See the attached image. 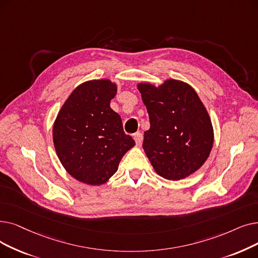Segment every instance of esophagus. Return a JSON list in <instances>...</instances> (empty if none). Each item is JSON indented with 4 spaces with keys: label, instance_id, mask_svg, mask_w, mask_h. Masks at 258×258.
Listing matches in <instances>:
<instances>
[{
    "label": "esophagus",
    "instance_id": "esophagus-1",
    "mask_svg": "<svg viewBox=\"0 0 258 258\" xmlns=\"http://www.w3.org/2000/svg\"><path fill=\"white\" fill-rule=\"evenodd\" d=\"M134 139H135V142H136V144H141V142H142V139H143V136H142V134L140 133V132H138V133H135L134 134Z\"/></svg>",
    "mask_w": 258,
    "mask_h": 258
}]
</instances>
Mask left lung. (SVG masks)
<instances>
[{"instance_id":"8db88e82","label":"left lung","mask_w":258,"mask_h":258,"mask_svg":"<svg viewBox=\"0 0 258 258\" xmlns=\"http://www.w3.org/2000/svg\"><path fill=\"white\" fill-rule=\"evenodd\" d=\"M138 89L151 123L142 147L156 173L180 180L196 172L208 159L214 133L193 87L170 79L159 87L140 83Z\"/></svg>"}]
</instances>
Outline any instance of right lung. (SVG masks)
<instances>
[{"label": "right lung", "instance_id": "right-lung-1", "mask_svg": "<svg viewBox=\"0 0 258 258\" xmlns=\"http://www.w3.org/2000/svg\"><path fill=\"white\" fill-rule=\"evenodd\" d=\"M116 93V84L109 80L84 82L71 94L54 121L55 152L64 169L81 182L105 183L135 145L109 106Z\"/></svg>", "mask_w": 258, "mask_h": 258}]
</instances>
